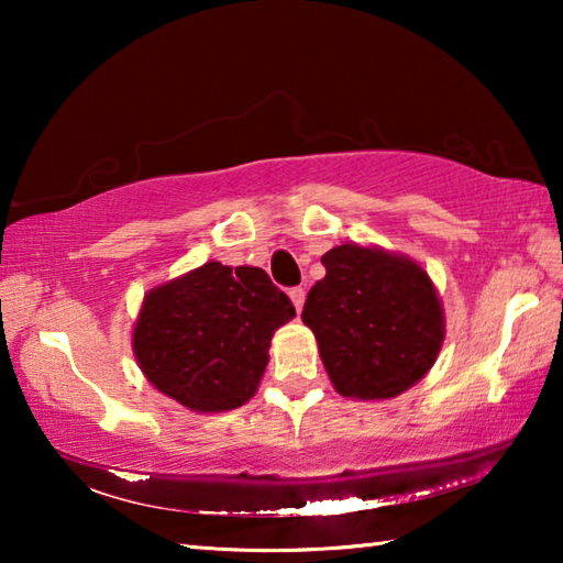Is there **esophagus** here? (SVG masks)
Returning a JSON list of instances; mask_svg holds the SVG:
<instances>
[{
  "instance_id": "obj_1",
  "label": "esophagus",
  "mask_w": 563,
  "mask_h": 563,
  "mask_svg": "<svg viewBox=\"0 0 563 563\" xmlns=\"http://www.w3.org/2000/svg\"><path fill=\"white\" fill-rule=\"evenodd\" d=\"M290 300H292V305H295V310H302V305H305V288H292L290 290Z\"/></svg>"
}]
</instances>
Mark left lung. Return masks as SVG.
Here are the masks:
<instances>
[{
	"label": "left lung",
	"mask_w": 563,
	"mask_h": 563,
	"mask_svg": "<svg viewBox=\"0 0 563 563\" xmlns=\"http://www.w3.org/2000/svg\"><path fill=\"white\" fill-rule=\"evenodd\" d=\"M302 322L318 340L332 387L350 399H393L440 355L444 308L417 261L379 245L342 243L322 255Z\"/></svg>",
	"instance_id": "1"
}]
</instances>
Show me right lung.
Returning <instances> with one entry per match:
<instances>
[{
	"instance_id": "1",
	"label": "right lung",
	"mask_w": 563,
	"mask_h": 563,
	"mask_svg": "<svg viewBox=\"0 0 563 563\" xmlns=\"http://www.w3.org/2000/svg\"><path fill=\"white\" fill-rule=\"evenodd\" d=\"M292 318L268 273L208 261L144 295L131 347L161 395L198 415L228 412L258 393L275 330Z\"/></svg>"
}]
</instances>
